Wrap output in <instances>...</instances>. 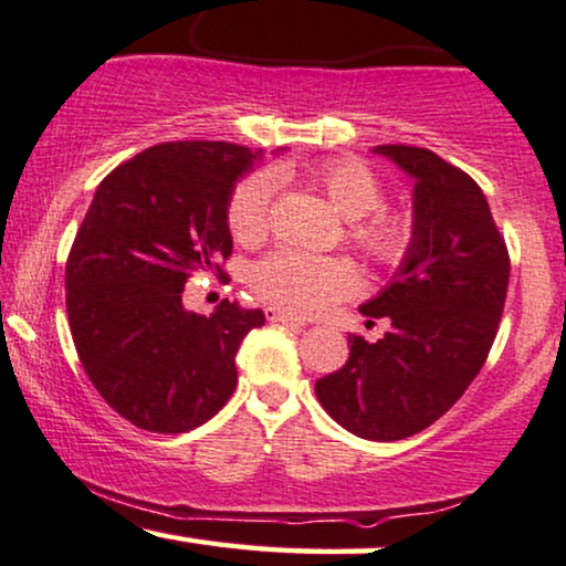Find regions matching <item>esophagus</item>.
<instances>
[{
	"instance_id": "obj_1",
	"label": "esophagus",
	"mask_w": 566,
	"mask_h": 566,
	"mask_svg": "<svg viewBox=\"0 0 566 566\" xmlns=\"http://www.w3.org/2000/svg\"><path fill=\"white\" fill-rule=\"evenodd\" d=\"M268 319L275 322V324H285V327H293V329L304 327V322H301L298 316H291V314H285V312H277V308H270Z\"/></svg>"
}]
</instances>
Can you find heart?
<instances>
[{
    "instance_id": "heart-1",
    "label": "heart",
    "mask_w": 566,
    "mask_h": 566,
    "mask_svg": "<svg viewBox=\"0 0 566 566\" xmlns=\"http://www.w3.org/2000/svg\"><path fill=\"white\" fill-rule=\"evenodd\" d=\"M308 182L347 219V239L378 268L394 270L412 254L415 216L401 206L384 203V185L374 169L355 159H329L306 172ZM273 180L250 175L237 185L227 206V223L239 244H258L268 237ZM252 289L270 306L308 316L350 296L358 273L345 258H308L277 250L252 270Z\"/></svg>"
}]
</instances>
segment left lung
<instances>
[{
  "label": "left lung",
  "mask_w": 566,
  "mask_h": 566,
  "mask_svg": "<svg viewBox=\"0 0 566 566\" xmlns=\"http://www.w3.org/2000/svg\"><path fill=\"white\" fill-rule=\"evenodd\" d=\"M415 177V247L389 289L360 306L389 319L378 343L350 335V358L316 399L353 436L391 443L430 428L469 389L497 337L510 254L484 192L422 146H376ZM374 324V322H370Z\"/></svg>",
  "instance_id": "8db88e82"
}]
</instances>
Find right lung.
I'll return each mask as SVG.
<instances>
[{
  "label": "right lung",
  "mask_w": 566,
  "mask_h": 566,
  "mask_svg": "<svg viewBox=\"0 0 566 566\" xmlns=\"http://www.w3.org/2000/svg\"><path fill=\"white\" fill-rule=\"evenodd\" d=\"M258 154L229 142H167L99 182L66 260V314L84 374L136 428L175 436L219 412L237 350L262 308L182 306L198 273L223 277L231 188Z\"/></svg>",
  "instance_id": "obj_1"
}]
</instances>
